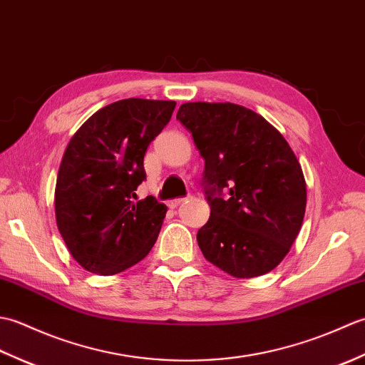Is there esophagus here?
I'll return each mask as SVG.
<instances>
[{"label":"esophagus","mask_w":365,"mask_h":365,"mask_svg":"<svg viewBox=\"0 0 365 365\" xmlns=\"http://www.w3.org/2000/svg\"><path fill=\"white\" fill-rule=\"evenodd\" d=\"M185 200V197H177V199H173V200H169L168 202V207L169 208H177L178 205H180L182 202Z\"/></svg>","instance_id":"obj_1"}]
</instances>
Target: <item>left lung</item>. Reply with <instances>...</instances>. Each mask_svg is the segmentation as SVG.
I'll use <instances>...</instances> for the list:
<instances>
[{
	"label": "left lung",
	"mask_w": 365,
	"mask_h": 365,
	"mask_svg": "<svg viewBox=\"0 0 365 365\" xmlns=\"http://www.w3.org/2000/svg\"><path fill=\"white\" fill-rule=\"evenodd\" d=\"M177 119L205 161L210 218L197 232L204 257L234 277L268 273L290 251L306 212L304 175L290 145L235 103H183Z\"/></svg>",
	"instance_id": "obj_1"
}]
</instances>
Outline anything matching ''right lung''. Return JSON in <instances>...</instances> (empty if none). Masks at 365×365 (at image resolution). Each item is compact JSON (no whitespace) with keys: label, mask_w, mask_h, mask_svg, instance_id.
<instances>
[{"label":"right lung","mask_w":365,"mask_h":365,"mask_svg":"<svg viewBox=\"0 0 365 365\" xmlns=\"http://www.w3.org/2000/svg\"><path fill=\"white\" fill-rule=\"evenodd\" d=\"M174 108L168 100H119L92 114L68 143L54 210L68 251L91 273L118 274L157 242L168 208L152 196L136 200V190L145 180L147 147Z\"/></svg>","instance_id":"obj_1"}]
</instances>
